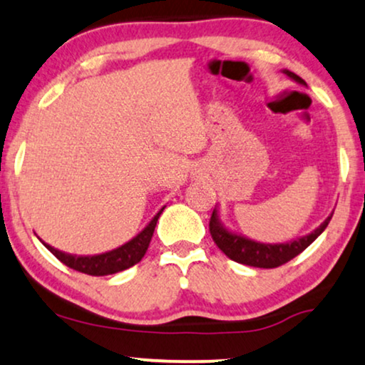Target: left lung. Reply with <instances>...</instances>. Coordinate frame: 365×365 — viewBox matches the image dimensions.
Returning a JSON list of instances; mask_svg holds the SVG:
<instances>
[{
  "instance_id": "8db88e82",
  "label": "left lung",
  "mask_w": 365,
  "mask_h": 365,
  "mask_svg": "<svg viewBox=\"0 0 365 365\" xmlns=\"http://www.w3.org/2000/svg\"><path fill=\"white\" fill-rule=\"evenodd\" d=\"M287 78L296 81L298 84H307L299 76H296L291 71L284 69L282 71ZM330 217L325 218L320 227H317L312 233L308 235H303L299 238H294V240L284 242V244H262V242L252 240V238L242 235V233L228 230L227 227L222 223L218 215V206H215L213 215H211L210 220V233L213 237L215 244L218 245V249L223 252L227 257L235 260L238 264L252 265V267H262V269H272L279 267V265L286 264L287 260L294 259L296 255H299L307 247H309L317 240L318 237L322 235L323 230L327 228V225L330 223Z\"/></svg>"
}]
</instances>
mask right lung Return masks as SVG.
<instances>
[{
	"label": "right lung",
	"instance_id": "add662e5",
	"mask_svg": "<svg viewBox=\"0 0 365 365\" xmlns=\"http://www.w3.org/2000/svg\"><path fill=\"white\" fill-rule=\"evenodd\" d=\"M162 211H164V208H162L159 213H157L155 217L145 225V228H143L142 232H138L132 240H128L127 244L116 247L113 250L103 252V254H96V255L66 254V252L53 249L52 245L45 244L42 240L40 242H42V244L47 247V249L51 250L62 264H66L67 267L74 269V271L89 274V276H108V274H116V272L125 271V269L132 267V265H135L137 262H140L148 249V244H150L152 235H154V230H155L157 220H159Z\"/></svg>",
	"mask_w": 365,
	"mask_h": 365
}]
</instances>
